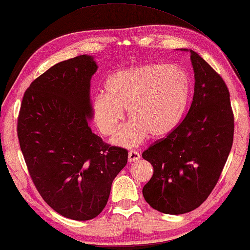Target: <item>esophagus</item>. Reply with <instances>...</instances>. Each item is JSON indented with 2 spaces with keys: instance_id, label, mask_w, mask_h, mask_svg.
Returning <instances> with one entry per match:
<instances>
[{
  "instance_id": "esophagus-1",
  "label": "esophagus",
  "mask_w": 250,
  "mask_h": 250,
  "mask_svg": "<svg viewBox=\"0 0 250 250\" xmlns=\"http://www.w3.org/2000/svg\"><path fill=\"white\" fill-rule=\"evenodd\" d=\"M139 159H141V154L136 150H131L129 154H127V160H129V162H135Z\"/></svg>"
}]
</instances>
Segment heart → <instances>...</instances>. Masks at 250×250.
Here are the masks:
<instances>
[{
    "label": "heart",
    "mask_w": 250,
    "mask_h": 250,
    "mask_svg": "<svg viewBox=\"0 0 250 250\" xmlns=\"http://www.w3.org/2000/svg\"><path fill=\"white\" fill-rule=\"evenodd\" d=\"M188 90V77L179 66H133L105 80V95L95 98L92 116L99 131L112 136L119 130L126 108L130 121L114 143L135 147L149 134L164 136L175 129L187 105Z\"/></svg>",
    "instance_id": "b5f03b06"
}]
</instances>
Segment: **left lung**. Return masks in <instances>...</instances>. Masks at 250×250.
<instances>
[{"label":"left lung","instance_id":"left-lung-1","mask_svg":"<svg viewBox=\"0 0 250 250\" xmlns=\"http://www.w3.org/2000/svg\"><path fill=\"white\" fill-rule=\"evenodd\" d=\"M193 100L175 129L145 150L153 167L143 188L154 210L178 215L195 210L217 184L233 143L234 116L223 78L190 50Z\"/></svg>","mask_w":250,"mask_h":250}]
</instances>
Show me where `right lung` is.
I'll list each match as a JSON object with an SVG mask.
<instances>
[{"label":"right lung","mask_w":250,"mask_h":250,"mask_svg":"<svg viewBox=\"0 0 250 250\" xmlns=\"http://www.w3.org/2000/svg\"><path fill=\"white\" fill-rule=\"evenodd\" d=\"M91 56L63 61L35 79L22 99L17 124L20 148L42 199L63 217L89 220L105 208L127 150L96 135L89 88Z\"/></svg>","instance_id":"1"}]
</instances>
